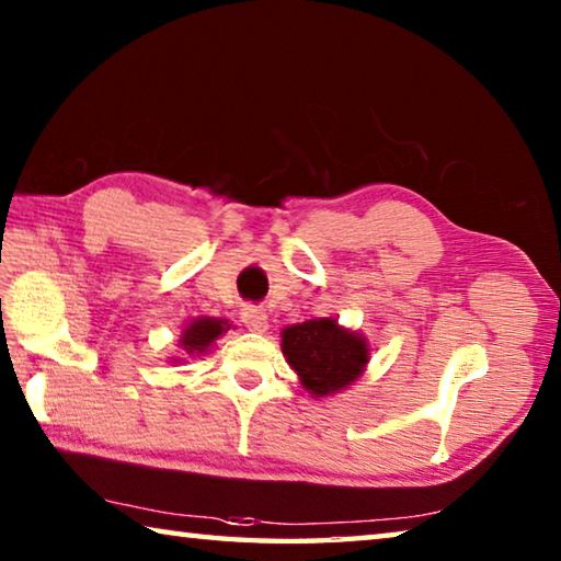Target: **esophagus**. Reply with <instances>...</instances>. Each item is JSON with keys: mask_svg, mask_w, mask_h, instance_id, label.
Instances as JSON below:
<instances>
[{"mask_svg": "<svg viewBox=\"0 0 561 561\" xmlns=\"http://www.w3.org/2000/svg\"><path fill=\"white\" fill-rule=\"evenodd\" d=\"M242 321H244V327L250 329V331H267V327H270V321H267V311H264L262 307H244L242 309Z\"/></svg>", "mask_w": 561, "mask_h": 561, "instance_id": "1", "label": "esophagus"}]
</instances>
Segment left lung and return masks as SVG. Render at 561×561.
<instances>
[{"mask_svg":"<svg viewBox=\"0 0 561 561\" xmlns=\"http://www.w3.org/2000/svg\"><path fill=\"white\" fill-rule=\"evenodd\" d=\"M282 354L311 396L348 388L368 364L366 339L339 327L336 319H309L282 331Z\"/></svg>","mask_w":561,"mask_h":561,"instance_id":"1","label":"left lung"}]
</instances>
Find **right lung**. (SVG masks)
I'll return each instance as SVG.
<instances>
[{"instance_id": "1", "label": "right lung", "mask_w": 561, "mask_h": 561, "mask_svg": "<svg viewBox=\"0 0 561 561\" xmlns=\"http://www.w3.org/2000/svg\"><path fill=\"white\" fill-rule=\"evenodd\" d=\"M230 327L232 324H227V319H213V317L193 319L183 329V336H180V346H183L187 356L205 354V351L215 344V339H220Z\"/></svg>"}]
</instances>
